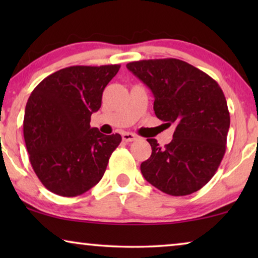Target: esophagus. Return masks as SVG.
Listing matches in <instances>:
<instances>
[{"label": "esophagus", "instance_id": "esophagus-1", "mask_svg": "<svg viewBox=\"0 0 258 258\" xmlns=\"http://www.w3.org/2000/svg\"><path fill=\"white\" fill-rule=\"evenodd\" d=\"M122 139H123V141H124V142H133V141L137 140V136L133 133H123L122 134Z\"/></svg>", "mask_w": 258, "mask_h": 258}]
</instances>
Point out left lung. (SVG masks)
<instances>
[{
  "label": "left lung",
  "mask_w": 258,
  "mask_h": 258,
  "mask_svg": "<svg viewBox=\"0 0 258 258\" xmlns=\"http://www.w3.org/2000/svg\"><path fill=\"white\" fill-rule=\"evenodd\" d=\"M126 68L154 94L155 115L175 125L164 148L147 139L151 156L141 164L143 177L171 196H185L210 181L225 153L230 115L216 81L176 58L130 62Z\"/></svg>",
  "instance_id": "obj_1"
}]
</instances>
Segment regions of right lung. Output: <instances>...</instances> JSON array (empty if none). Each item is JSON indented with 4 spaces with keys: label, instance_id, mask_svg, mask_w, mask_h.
<instances>
[{
    "label": "right lung",
    "instance_id": "1",
    "mask_svg": "<svg viewBox=\"0 0 258 258\" xmlns=\"http://www.w3.org/2000/svg\"><path fill=\"white\" fill-rule=\"evenodd\" d=\"M119 64L74 66L42 81L28 98L23 134L35 174L56 195L75 197L103 177L119 134L90 128Z\"/></svg>",
    "mask_w": 258,
    "mask_h": 258
}]
</instances>
